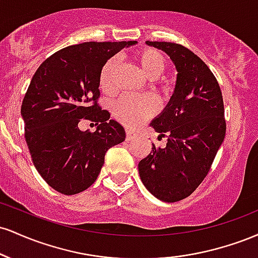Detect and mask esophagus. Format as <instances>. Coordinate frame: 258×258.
<instances>
[{
    "label": "esophagus",
    "mask_w": 258,
    "mask_h": 258,
    "mask_svg": "<svg viewBox=\"0 0 258 258\" xmlns=\"http://www.w3.org/2000/svg\"><path fill=\"white\" fill-rule=\"evenodd\" d=\"M136 137H137V135H136L135 132L127 130V131H126V141H132V139H135Z\"/></svg>",
    "instance_id": "esophagus-1"
}]
</instances>
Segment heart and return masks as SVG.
Returning <instances> with one entry per match:
<instances>
[{
	"label": "heart",
	"mask_w": 258,
	"mask_h": 258,
	"mask_svg": "<svg viewBox=\"0 0 258 258\" xmlns=\"http://www.w3.org/2000/svg\"><path fill=\"white\" fill-rule=\"evenodd\" d=\"M136 61L149 79L159 78L166 70V60L161 53L144 48L136 53ZM117 69V59L110 58L103 65L99 74L100 90L105 93L114 91V80ZM158 103L152 97H122L112 106V114L126 126H137L149 119L156 111Z\"/></svg>",
	"instance_id": "heart-1"
}]
</instances>
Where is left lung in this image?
Instances as JSON below:
<instances>
[{
	"label": "left lung",
	"instance_id": "obj_1",
	"mask_svg": "<svg viewBox=\"0 0 258 258\" xmlns=\"http://www.w3.org/2000/svg\"><path fill=\"white\" fill-rule=\"evenodd\" d=\"M170 55L177 69L174 93L150 126L166 137L138 164L139 176L159 200L189 197L209 173L226 136L223 97L217 79L195 53L174 42L147 41Z\"/></svg>",
	"mask_w": 258,
	"mask_h": 258
}]
</instances>
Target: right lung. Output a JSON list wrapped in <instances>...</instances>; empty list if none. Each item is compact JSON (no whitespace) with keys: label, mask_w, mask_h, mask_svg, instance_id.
<instances>
[{"label":"right lung","mask_w":258,"mask_h":258,"mask_svg":"<svg viewBox=\"0 0 258 258\" xmlns=\"http://www.w3.org/2000/svg\"><path fill=\"white\" fill-rule=\"evenodd\" d=\"M136 41L84 42L47 58L32 76L22 104L24 137L37 172L64 195L81 193L96 182L105 154L125 139V130L109 120L98 99L103 65ZM97 125L84 133L78 122Z\"/></svg>","instance_id":"obj_1"}]
</instances>
